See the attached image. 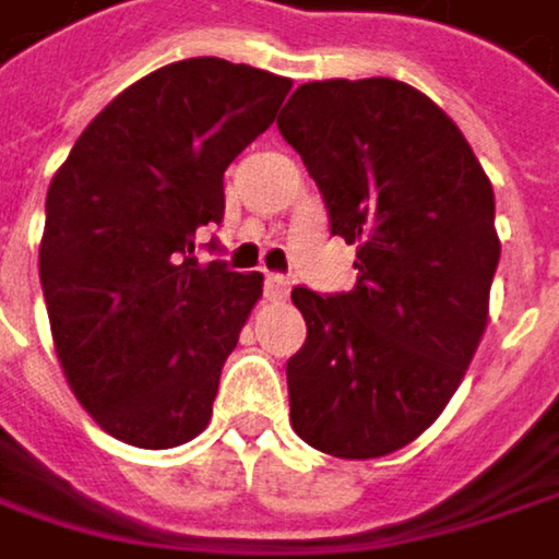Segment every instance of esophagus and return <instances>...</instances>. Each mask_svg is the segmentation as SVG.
Segmentation results:
<instances>
[{"label": "esophagus", "mask_w": 559, "mask_h": 559, "mask_svg": "<svg viewBox=\"0 0 559 559\" xmlns=\"http://www.w3.org/2000/svg\"><path fill=\"white\" fill-rule=\"evenodd\" d=\"M289 293V280L283 273H266V296L270 299H286Z\"/></svg>", "instance_id": "34e87169"}]
</instances>
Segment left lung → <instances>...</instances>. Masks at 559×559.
<instances>
[{
  "mask_svg": "<svg viewBox=\"0 0 559 559\" xmlns=\"http://www.w3.org/2000/svg\"><path fill=\"white\" fill-rule=\"evenodd\" d=\"M316 180L356 289H293L306 342L286 362L296 435L382 457L448 405L487 325L501 260L495 190L457 124L395 79L309 82L276 118Z\"/></svg>",
  "mask_w": 559,
  "mask_h": 559,
  "instance_id": "left-lung-1",
  "label": "left lung"
}]
</instances>
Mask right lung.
I'll use <instances>...</instances> for the list:
<instances>
[{
    "instance_id": "add662e5",
    "label": "right lung",
    "mask_w": 559,
    "mask_h": 559,
    "mask_svg": "<svg viewBox=\"0 0 559 559\" xmlns=\"http://www.w3.org/2000/svg\"><path fill=\"white\" fill-rule=\"evenodd\" d=\"M289 79L183 58L124 88L75 141L45 197L38 276L64 379L134 448L211 421L221 369L263 293L200 237L224 221V170L276 118Z\"/></svg>"
}]
</instances>
